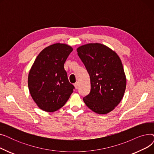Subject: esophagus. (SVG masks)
Instances as JSON below:
<instances>
[{
    "label": "esophagus",
    "mask_w": 154,
    "mask_h": 154,
    "mask_svg": "<svg viewBox=\"0 0 154 154\" xmlns=\"http://www.w3.org/2000/svg\"><path fill=\"white\" fill-rule=\"evenodd\" d=\"M74 86H75V89H77L78 87H79V84H78V82H76L74 84Z\"/></svg>",
    "instance_id": "34e87169"
}]
</instances>
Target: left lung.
I'll list each match as a JSON object with an SVG mask.
<instances>
[{"mask_svg":"<svg viewBox=\"0 0 154 154\" xmlns=\"http://www.w3.org/2000/svg\"><path fill=\"white\" fill-rule=\"evenodd\" d=\"M77 51L91 79V92L84 102L97 114H107L118 106L125 92L122 62L115 52L99 43L82 45Z\"/></svg>","mask_w":154,"mask_h":154,"instance_id":"1","label":"left lung"}]
</instances>
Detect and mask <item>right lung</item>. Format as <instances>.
<instances>
[{
    "instance_id": "right-lung-1",
    "label": "right lung",
    "mask_w": 154,
    "mask_h": 154,
    "mask_svg": "<svg viewBox=\"0 0 154 154\" xmlns=\"http://www.w3.org/2000/svg\"><path fill=\"white\" fill-rule=\"evenodd\" d=\"M73 48L55 44L42 50L32 65L28 77L29 89L38 107L46 112L57 110L74 91L64 69V63Z\"/></svg>"
}]
</instances>
